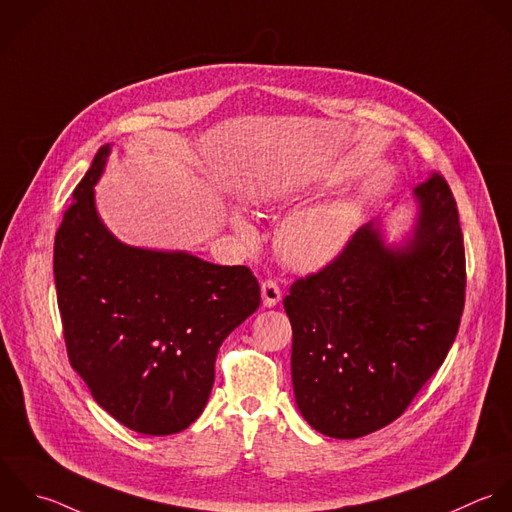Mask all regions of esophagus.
Listing matches in <instances>:
<instances>
[{"label":"esophagus","instance_id":"esophagus-1","mask_svg":"<svg viewBox=\"0 0 512 512\" xmlns=\"http://www.w3.org/2000/svg\"><path fill=\"white\" fill-rule=\"evenodd\" d=\"M261 297L265 307H275L281 301V287L273 279H267L261 283Z\"/></svg>","mask_w":512,"mask_h":512}]
</instances>
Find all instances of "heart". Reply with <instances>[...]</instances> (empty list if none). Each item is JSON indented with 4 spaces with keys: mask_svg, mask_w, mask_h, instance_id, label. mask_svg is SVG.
<instances>
[{
    "mask_svg": "<svg viewBox=\"0 0 512 512\" xmlns=\"http://www.w3.org/2000/svg\"><path fill=\"white\" fill-rule=\"evenodd\" d=\"M237 229L251 237L253 227L237 219ZM355 229V211L345 203H325L305 209L283 223L277 249L283 261L301 271H311L333 261Z\"/></svg>",
    "mask_w": 512,
    "mask_h": 512,
    "instance_id": "heart-1",
    "label": "heart"
}]
</instances>
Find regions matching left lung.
Here are the masks:
<instances>
[{
    "mask_svg": "<svg viewBox=\"0 0 512 512\" xmlns=\"http://www.w3.org/2000/svg\"><path fill=\"white\" fill-rule=\"evenodd\" d=\"M415 197L419 221L405 247L363 225L283 299L297 407L327 437L359 439L399 419L459 333L467 267L457 201L441 173Z\"/></svg>",
    "mask_w": 512,
    "mask_h": 512,
    "instance_id": "obj_1",
    "label": "left lung"
}]
</instances>
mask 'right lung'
I'll return each instance as SVG.
<instances>
[{"mask_svg": "<svg viewBox=\"0 0 512 512\" xmlns=\"http://www.w3.org/2000/svg\"><path fill=\"white\" fill-rule=\"evenodd\" d=\"M103 145L55 233L53 275L71 367L135 433L173 435L205 409L227 335L261 305L245 265L117 241L95 211Z\"/></svg>", "mask_w": 512, "mask_h": 512, "instance_id": "1", "label": "right lung"}]
</instances>
